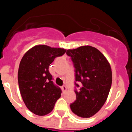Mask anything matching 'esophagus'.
<instances>
[{"label":"esophagus","instance_id":"esophagus-1","mask_svg":"<svg viewBox=\"0 0 132 132\" xmlns=\"http://www.w3.org/2000/svg\"><path fill=\"white\" fill-rule=\"evenodd\" d=\"M61 89H62V90H63V93H66V90H67V87L66 86H63L61 87Z\"/></svg>","mask_w":132,"mask_h":132}]
</instances>
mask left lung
I'll use <instances>...</instances> for the list:
<instances>
[{
    "label": "left lung",
    "instance_id": "obj_1",
    "mask_svg": "<svg viewBox=\"0 0 132 132\" xmlns=\"http://www.w3.org/2000/svg\"><path fill=\"white\" fill-rule=\"evenodd\" d=\"M75 68L76 100L71 104L77 116H93L106 102L112 85V69L105 56L91 46L68 49ZM79 85H78V83Z\"/></svg>",
    "mask_w": 132,
    "mask_h": 132
}]
</instances>
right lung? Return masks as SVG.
<instances>
[{"label":"right lung","instance_id":"add662e5","mask_svg":"<svg viewBox=\"0 0 132 132\" xmlns=\"http://www.w3.org/2000/svg\"><path fill=\"white\" fill-rule=\"evenodd\" d=\"M66 51L37 45L28 50L20 61L18 73L20 92L27 109L37 115L50 113L61 97V90L53 83L49 66Z\"/></svg>","mask_w":132,"mask_h":132}]
</instances>
